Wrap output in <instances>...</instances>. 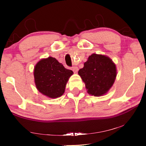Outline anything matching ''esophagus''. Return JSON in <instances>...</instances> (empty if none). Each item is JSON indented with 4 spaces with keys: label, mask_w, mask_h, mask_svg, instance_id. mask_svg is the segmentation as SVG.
Here are the masks:
<instances>
[{
    "label": "esophagus",
    "mask_w": 146,
    "mask_h": 146,
    "mask_svg": "<svg viewBox=\"0 0 146 146\" xmlns=\"http://www.w3.org/2000/svg\"><path fill=\"white\" fill-rule=\"evenodd\" d=\"M72 70L74 72H77L78 70V68L77 66H73L72 68Z\"/></svg>",
    "instance_id": "obj_1"
}]
</instances>
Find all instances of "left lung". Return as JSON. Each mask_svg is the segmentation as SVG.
I'll use <instances>...</instances> for the list:
<instances>
[{
  "mask_svg": "<svg viewBox=\"0 0 146 146\" xmlns=\"http://www.w3.org/2000/svg\"><path fill=\"white\" fill-rule=\"evenodd\" d=\"M80 76L86 85L88 93L94 96L106 94L116 77V67L109 57L92 54L80 69Z\"/></svg>",
  "mask_w": 146,
  "mask_h": 146,
  "instance_id": "left-lung-1",
  "label": "left lung"
}]
</instances>
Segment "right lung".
Listing matches in <instances>:
<instances>
[{"mask_svg":"<svg viewBox=\"0 0 146 146\" xmlns=\"http://www.w3.org/2000/svg\"><path fill=\"white\" fill-rule=\"evenodd\" d=\"M73 72L66 69L56 59L48 57L40 60L35 67L36 87L40 92L50 98L60 97Z\"/></svg>","mask_w":146,"mask_h":146,"instance_id":"1","label":"right lung"}]
</instances>
